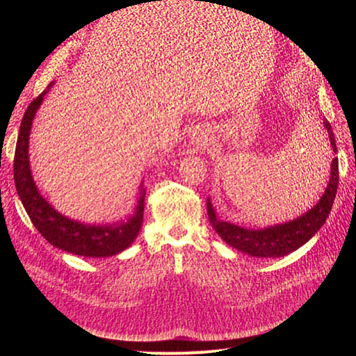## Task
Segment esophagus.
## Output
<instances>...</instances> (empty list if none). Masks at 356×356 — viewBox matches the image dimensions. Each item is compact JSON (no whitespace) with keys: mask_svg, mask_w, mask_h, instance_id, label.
Here are the masks:
<instances>
[{"mask_svg":"<svg viewBox=\"0 0 356 356\" xmlns=\"http://www.w3.org/2000/svg\"><path fill=\"white\" fill-rule=\"evenodd\" d=\"M208 139H207V135H203V134H199V135H196V136H193V144H195L197 148L199 147H202V145H204V143H207Z\"/></svg>","mask_w":356,"mask_h":356,"instance_id":"1","label":"esophagus"}]
</instances>
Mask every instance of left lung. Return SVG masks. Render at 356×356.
<instances>
[{
	"mask_svg": "<svg viewBox=\"0 0 356 356\" xmlns=\"http://www.w3.org/2000/svg\"><path fill=\"white\" fill-rule=\"evenodd\" d=\"M324 126L328 131L332 152L337 153L336 139H334L330 122L324 120ZM337 187L339 159L334 157L331 163V177L324 196L321 197L315 208H312L309 212L301 215V217L294 221L273 225V227L264 230H246L239 227V225L218 220L209 199L207 200L208 217L212 227L218 233L220 238L225 243L236 248V250L254 257H282L296 251L301 245H305L324 225L332 208L334 199H336Z\"/></svg>",
	"mask_w": 356,
	"mask_h": 356,
	"instance_id": "obj_1",
	"label": "left lung"
}]
</instances>
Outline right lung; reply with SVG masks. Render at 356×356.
I'll list each match as a JSON object with an SVG mask.
<instances>
[{"mask_svg": "<svg viewBox=\"0 0 356 356\" xmlns=\"http://www.w3.org/2000/svg\"><path fill=\"white\" fill-rule=\"evenodd\" d=\"M51 84L53 83H50L47 89L28 105L22 123H20L13 163L17 195L22 200L24 208L34 227L50 245L59 248L62 251L83 257L115 255L124 251L136 239L139 229H141L144 215V190L141 199L138 202L135 217L129 218L127 222L105 225V227L98 225L96 227V225H84L72 221L56 212L40 196L34 179H32L28 159L29 132L38 106Z\"/></svg>", "mask_w": 356, "mask_h": 356, "instance_id": "right-lung-1", "label": "right lung"}]
</instances>
